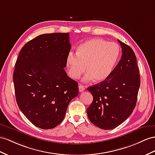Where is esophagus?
<instances>
[{
	"label": "esophagus",
	"mask_w": 155,
	"mask_h": 155,
	"mask_svg": "<svg viewBox=\"0 0 155 155\" xmlns=\"http://www.w3.org/2000/svg\"><path fill=\"white\" fill-rule=\"evenodd\" d=\"M78 89H79V92H83V91L85 90V87L83 86V85L80 84V85L78 86Z\"/></svg>",
	"instance_id": "obj_1"
}]
</instances>
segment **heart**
<instances>
[{
    "label": "heart",
    "mask_w": 155,
    "mask_h": 155,
    "mask_svg": "<svg viewBox=\"0 0 155 155\" xmlns=\"http://www.w3.org/2000/svg\"><path fill=\"white\" fill-rule=\"evenodd\" d=\"M119 55L120 48L116 43L97 38L87 40L77 48L76 54L70 52L67 55L66 66L69 77L78 78L86 67L84 81H104L112 73Z\"/></svg>",
    "instance_id": "b5f03b06"
}]
</instances>
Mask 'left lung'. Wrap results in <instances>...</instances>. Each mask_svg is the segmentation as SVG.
Masks as SVG:
<instances>
[{
    "instance_id": "left-lung-1",
    "label": "left lung",
    "mask_w": 155,
    "mask_h": 155,
    "mask_svg": "<svg viewBox=\"0 0 155 155\" xmlns=\"http://www.w3.org/2000/svg\"><path fill=\"white\" fill-rule=\"evenodd\" d=\"M122 57L105 81L88 87L93 101L87 109L90 122L103 130H111L128 118L136 107L140 77L133 50L118 40Z\"/></svg>"
}]
</instances>
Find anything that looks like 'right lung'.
<instances>
[{"label": "right lung", "mask_w": 155, "mask_h": 155, "mask_svg": "<svg viewBox=\"0 0 155 155\" xmlns=\"http://www.w3.org/2000/svg\"><path fill=\"white\" fill-rule=\"evenodd\" d=\"M71 48L69 33L44 34L23 46L13 79L19 109L38 128H54L78 94V82L64 70Z\"/></svg>", "instance_id": "obj_1"}]
</instances>
